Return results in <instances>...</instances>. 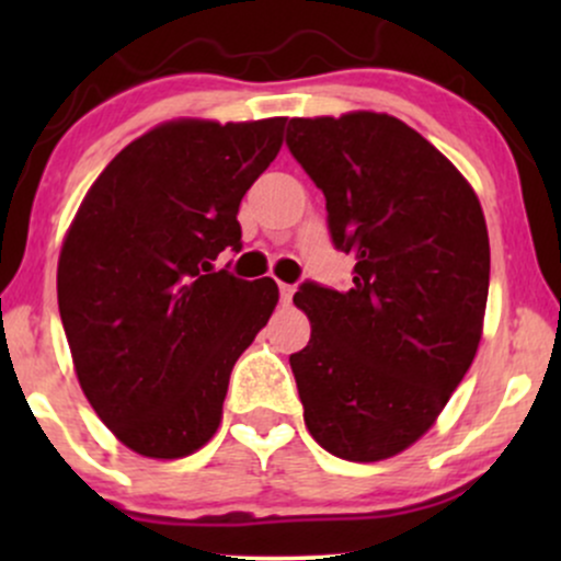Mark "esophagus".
I'll list each match as a JSON object with an SVG mask.
<instances>
[{"label": "esophagus", "instance_id": "obj_1", "mask_svg": "<svg viewBox=\"0 0 561 561\" xmlns=\"http://www.w3.org/2000/svg\"><path fill=\"white\" fill-rule=\"evenodd\" d=\"M293 293H295V287L293 285H287V282H279V298H282V302H287L293 300Z\"/></svg>", "mask_w": 561, "mask_h": 561}]
</instances>
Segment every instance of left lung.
<instances>
[{
    "instance_id": "left-lung-1",
    "label": "left lung",
    "mask_w": 561,
    "mask_h": 561,
    "mask_svg": "<svg viewBox=\"0 0 561 561\" xmlns=\"http://www.w3.org/2000/svg\"><path fill=\"white\" fill-rule=\"evenodd\" d=\"M287 147L324 192L353 287L302 282L311 340L289 356L321 448L382 461L433 427L478 353L491 244L480 199L422 134L385 113L293 118Z\"/></svg>"
}]
</instances>
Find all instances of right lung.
<instances>
[{"instance_id":"right-lung-1","label":"right lung","mask_w":561,"mask_h":561,"mask_svg":"<svg viewBox=\"0 0 561 561\" xmlns=\"http://www.w3.org/2000/svg\"><path fill=\"white\" fill-rule=\"evenodd\" d=\"M287 118L169 121L96 176L57 263V306L81 390L124 446L182 459L214 437L237 358L272 317L276 282L214 261L240 253L237 210Z\"/></svg>"}]
</instances>
